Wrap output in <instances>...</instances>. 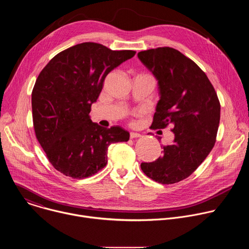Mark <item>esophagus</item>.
I'll return each instance as SVG.
<instances>
[{"mask_svg": "<svg viewBox=\"0 0 249 249\" xmlns=\"http://www.w3.org/2000/svg\"><path fill=\"white\" fill-rule=\"evenodd\" d=\"M142 135L140 133H136V132H131L130 133V138L134 139V138H140Z\"/></svg>", "mask_w": 249, "mask_h": 249, "instance_id": "34e87169", "label": "esophagus"}]
</instances>
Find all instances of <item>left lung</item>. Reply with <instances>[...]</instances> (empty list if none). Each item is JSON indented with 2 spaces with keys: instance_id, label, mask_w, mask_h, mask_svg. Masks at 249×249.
I'll list each match as a JSON object with an SVG mask.
<instances>
[{
  "instance_id": "obj_1",
  "label": "left lung",
  "mask_w": 249,
  "mask_h": 249,
  "mask_svg": "<svg viewBox=\"0 0 249 249\" xmlns=\"http://www.w3.org/2000/svg\"><path fill=\"white\" fill-rule=\"evenodd\" d=\"M158 80L160 100L152 126L172 124V144L162 156L141 168L161 184L179 182L191 175L215 146L221 117L217 92L199 66L178 50L159 47L138 53Z\"/></svg>"
}]
</instances>
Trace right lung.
<instances>
[{"label": "right lung", "mask_w": 249, "mask_h": 249, "mask_svg": "<svg viewBox=\"0 0 249 249\" xmlns=\"http://www.w3.org/2000/svg\"><path fill=\"white\" fill-rule=\"evenodd\" d=\"M135 54L84 42L58 53L40 72L31 93L33 127L50 163L64 175L95 174L107 163L108 147L129 140L120 126L93 123L89 112L106 76Z\"/></svg>", "instance_id": "obj_1"}]
</instances>
